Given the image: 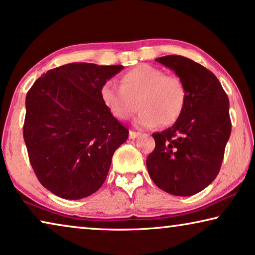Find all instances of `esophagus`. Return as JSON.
I'll return each instance as SVG.
<instances>
[{
  "instance_id": "1",
  "label": "esophagus",
  "mask_w": 255,
  "mask_h": 255,
  "mask_svg": "<svg viewBox=\"0 0 255 255\" xmlns=\"http://www.w3.org/2000/svg\"><path fill=\"white\" fill-rule=\"evenodd\" d=\"M138 135H139V132H137V131H134V130L129 131V138H131V139L136 138Z\"/></svg>"
}]
</instances>
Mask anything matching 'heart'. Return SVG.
<instances>
[{
  "label": "heart",
  "instance_id": "heart-1",
  "mask_svg": "<svg viewBox=\"0 0 255 255\" xmlns=\"http://www.w3.org/2000/svg\"><path fill=\"white\" fill-rule=\"evenodd\" d=\"M120 85L106 81L101 87L100 96L110 115L118 120H126L140 110L135 123L140 128H152L161 124L169 126L183 113L187 90L182 80L166 75L160 68L140 64L121 75Z\"/></svg>",
  "mask_w": 255,
  "mask_h": 255
}]
</instances>
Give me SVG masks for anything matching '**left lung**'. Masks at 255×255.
<instances>
[{
    "label": "left lung",
    "instance_id": "obj_1",
    "mask_svg": "<svg viewBox=\"0 0 255 255\" xmlns=\"http://www.w3.org/2000/svg\"><path fill=\"white\" fill-rule=\"evenodd\" d=\"M182 80L187 102L172 127L152 134L155 147L146 167L158 188L174 196H192L218 175L231 132L229 100L206 67L183 56L155 59Z\"/></svg>",
    "mask_w": 255,
    "mask_h": 255
}]
</instances>
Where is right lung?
<instances>
[{
    "label": "right lung",
    "instance_id": "right-lung-1",
    "mask_svg": "<svg viewBox=\"0 0 255 255\" xmlns=\"http://www.w3.org/2000/svg\"><path fill=\"white\" fill-rule=\"evenodd\" d=\"M123 65L71 63L52 68L26 95L24 139L34 173L64 199H81L104 183L128 129L110 115L101 87Z\"/></svg>",
    "mask_w": 255,
    "mask_h": 255
}]
</instances>
